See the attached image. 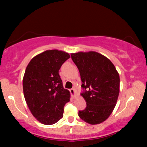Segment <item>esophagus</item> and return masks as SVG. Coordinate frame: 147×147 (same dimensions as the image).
I'll list each match as a JSON object with an SVG mask.
<instances>
[{"instance_id":"esophagus-1","label":"esophagus","mask_w":147,"mask_h":147,"mask_svg":"<svg viewBox=\"0 0 147 147\" xmlns=\"http://www.w3.org/2000/svg\"><path fill=\"white\" fill-rule=\"evenodd\" d=\"M69 92L70 93H71V95L74 97V96H76V90L75 89H74V88H71V89L69 90Z\"/></svg>"}]
</instances>
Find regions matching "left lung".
Instances as JSON below:
<instances>
[{"label":"left lung","mask_w":147,"mask_h":147,"mask_svg":"<svg viewBox=\"0 0 147 147\" xmlns=\"http://www.w3.org/2000/svg\"><path fill=\"white\" fill-rule=\"evenodd\" d=\"M82 80L81 94L86 108L80 110V118L87 123L105 121L113 111L120 90V77L109 59L95 51L71 54Z\"/></svg>","instance_id":"left-lung-1"}]
</instances>
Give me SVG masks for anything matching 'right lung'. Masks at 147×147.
Returning a JSON list of instances; mask_svg holds the SVG:
<instances>
[{"mask_svg": "<svg viewBox=\"0 0 147 147\" xmlns=\"http://www.w3.org/2000/svg\"><path fill=\"white\" fill-rule=\"evenodd\" d=\"M70 55L57 49L47 50L34 57L26 68L23 93L30 111L38 121L51 125L63 117L69 102V90L64 89L59 70Z\"/></svg>", "mask_w": 147, "mask_h": 147, "instance_id": "right-lung-1", "label": "right lung"}]
</instances>
